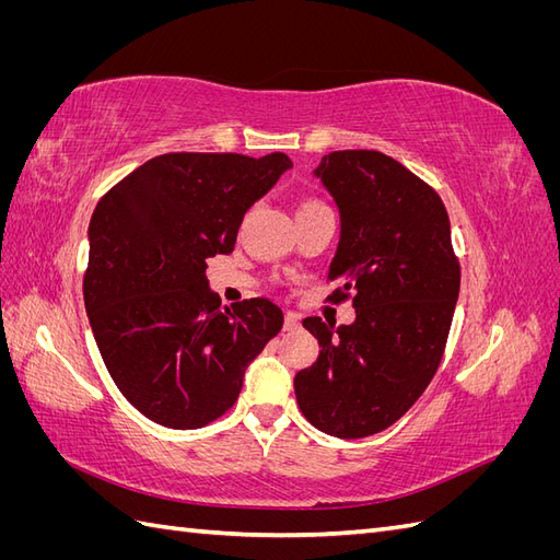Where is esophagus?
Returning <instances> with one entry per match:
<instances>
[{
	"mask_svg": "<svg viewBox=\"0 0 560 560\" xmlns=\"http://www.w3.org/2000/svg\"><path fill=\"white\" fill-rule=\"evenodd\" d=\"M301 327V317L296 313H287L284 315V331H299Z\"/></svg>",
	"mask_w": 560,
	"mask_h": 560,
	"instance_id": "34e87169",
	"label": "esophagus"
}]
</instances>
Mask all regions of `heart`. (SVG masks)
Here are the masks:
<instances>
[{"label":"heart","mask_w":560,"mask_h":560,"mask_svg":"<svg viewBox=\"0 0 560 560\" xmlns=\"http://www.w3.org/2000/svg\"><path fill=\"white\" fill-rule=\"evenodd\" d=\"M311 206H319V202H315V200H306V202H303L301 208H311Z\"/></svg>","instance_id":"heart-1"}]
</instances>
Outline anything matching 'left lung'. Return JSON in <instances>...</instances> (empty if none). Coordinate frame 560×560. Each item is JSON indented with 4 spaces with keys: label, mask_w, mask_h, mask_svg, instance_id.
<instances>
[{
    "label": "left lung",
    "mask_w": 560,
    "mask_h": 560,
    "mask_svg": "<svg viewBox=\"0 0 560 560\" xmlns=\"http://www.w3.org/2000/svg\"><path fill=\"white\" fill-rule=\"evenodd\" d=\"M315 177L334 196L341 241L329 266L334 303L352 296V325L306 317L317 362L294 376L301 413L338 439L376 434L425 393L444 358L460 292L442 198L381 151L322 156Z\"/></svg>",
    "instance_id": "obj_1"
}]
</instances>
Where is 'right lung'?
<instances>
[{"instance_id": "obj_1", "label": "right lung", "mask_w": 560, "mask_h": 560, "mask_svg": "<svg viewBox=\"0 0 560 560\" xmlns=\"http://www.w3.org/2000/svg\"><path fill=\"white\" fill-rule=\"evenodd\" d=\"M290 167L280 151H179L142 163L97 202L83 303L116 387L163 428L224 416L247 364L282 329L268 299L224 308L206 268L233 249L245 212Z\"/></svg>"}]
</instances>
